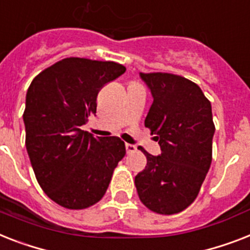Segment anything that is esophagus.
<instances>
[{
	"mask_svg": "<svg viewBox=\"0 0 250 250\" xmlns=\"http://www.w3.org/2000/svg\"><path fill=\"white\" fill-rule=\"evenodd\" d=\"M135 150H136L135 145H131V144H125V151H127V153H133Z\"/></svg>",
	"mask_w": 250,
	"mask_h": 250,
	"instance_id": "34e87169",
	"label": "esophagus"
}]
</instances>
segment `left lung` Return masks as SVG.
I'll use <instances>...</instances> for the list:
<instances>
[{
    "instance_id": "obj_1",
    "label": "left lung",
    "mask_w": 250,
    "mask_h": 250,
    "mask_svg": "<svg viewBox=\"0 0 250 250\" xmlns=\"http://www.w3.org/2000/svg\"><path fill=\"white\" fill-rule=\"evenodd\" d=\"M153 96L145 125L162 153L147 163L135 185L140 200L159 214L184 210L198 196L212 163V106L200 87L169 73H140Z\"/></svg>"
}]
</instances>
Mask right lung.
Instances as JSON below:
<instances>
[{
  "instance_id": "obj_1",
  "label": "right lung",
  "mask_w": 250,
  "mask_h": 250,
  "mask_svg": "<svg viewBox=\"0 0 250 250\" xmlns=\"http://www.w3.org/2000/svg\"><path fill=\"white\" fill-rule=\"evenodd\" d=\"M125 72L114 62L62 59L40 73L26 91V151L38 184L59 206L83 209L99 202L125 157L121 139H95L81 129L96 114L99 91Z\"/></svg>"
}]
</instances>
